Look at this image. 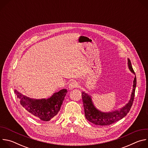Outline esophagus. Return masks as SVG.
Here are the masks:
<instances>
[{"label": "esophagus", "instance_id": "1", "mask_svg": "<svg viewBox=\"0 0 148 148\" xmlns=\"http://www.w3.org/2000/svg\"><path fill=\"white\" fill-rule=\"evenodd\" d=\"M78 87H79L78 84L77 82H75V81L71 82L69 85V90H72V89H74V88H78Z\"/></svg>", "mask_w": 148, "mask_h": 148}]
</instances>
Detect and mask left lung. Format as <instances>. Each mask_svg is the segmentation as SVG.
Here are the masks:
<instances>
[{
    "instance_id": "1",
    "label": "left lung",
    "mask_w": 148,
    "mask_h": 148,
    "mask_svg": "<svg viewBox=\"0 0 148 148\" xmlns=\"http://www.w3.org/2000/svg\"><path fill=\"white\" fill-rule=\"evenodd\" d=\"M128 66L131 71L135 74L132 69L131 61L129 58H128ZM136 86V78L135 75L133 84V90L131 94V99L129 102L126 104L125 107L120 110L109 112H103L97 110L94 107L91 96L88 95L85 92H82L81 95L86 119L95 125L101 126L110 125L122 119L127 115L131 108L135 97Z\"/></svg>"
}]
</instances>
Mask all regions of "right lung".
Wrapping results in <instances>:
<instances>
[{"mask_svg":"<svg viewBox=\"0 0 148 148\" xmlns=\"http://www.w3.org/2000/svg\"><path fill=\"white\" fill-rule=\"evenodd\" d=\"M14 93L21 105L29 113L42 121H49L59 112L67 90L62 89L48 99H41L30 98L17 90H14Z\"/></svg>","mask_w":148,"mask_h":148,"instance_id":"1","label":"right lung"}]
</instances>
